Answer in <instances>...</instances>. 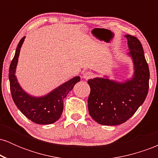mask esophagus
<instances>
[{
    "label": "esophagus",
    "instance_id": "esophagus-1",
    "mask_svg": "<svg viewBox=\"0 0 158 158\" xmlns=\"http://www.w3.org/2000/svg\"><path fill=\"white\" fill-rule=\"evenodd\" d=\"M94 76V74L92 73V72L88 71V72H85V73H83L82 77H83V79H86V80H88V79L93 78Z\"/></svg>",
    "mask_w": 158,
    "mask_h": 158
}]
</instances>
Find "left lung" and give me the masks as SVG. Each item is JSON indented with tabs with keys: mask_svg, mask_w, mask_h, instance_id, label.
Listing matches in <instances>:
<instances>
[{
	"mask_svg": "<svg viewBox=\"0 0 158 158\" xmlns=\"http://www.w3.org/2000/svg\"><path fill=\"white\" fill-rule=\"evenodd\" d=\"M125 36L128 40V55L134 64L131 79L120 82L106 76L88 81L90 88L88 111L96 122L104 126H116L126 122L143 104L148 94L149 69L142 44L135 36Z\"/></svg>",
	"mask_w": 158,
	"mask_h": 158,
	"instance_id": "left-lung-1",
	"label": "left lung"
}]
</instances>
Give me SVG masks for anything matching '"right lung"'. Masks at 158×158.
Returning <instances> with one entry per match:
<instances>
[{
    "mask_svg": "<svg viewBox=\"0 0 158 158\" xmlns=\"http://www.w3.org/2000/svg\"><path fill=\"white\" fill-rule=\"evenodd\" d=\"M25 36L20 40L9 70V79L12 99L17 108L29 119L37 124L48 125L60 118L64 108L63 100L73 88L80 77H75L42 97H34L23 90L15 76L21 46Z\"/></svg>",
    "mask_w": 158,
    "mask_h": 158,
    "instance_id": "right-lung-1",
    "label": "right lung"
}]
</instances>
